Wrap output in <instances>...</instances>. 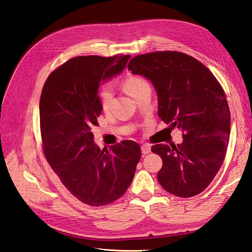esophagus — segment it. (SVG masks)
Instances as JSON below:
<instances>
[{"mask_svg": "<svg viewBox=\"0 0 252 252\" xmlns=\"http://www.w3.org/2000/svg\"><path fill=\"white\" fill-rule=\"evenodd\" d=\"M141 150H142V154H143V155L149 154V152L151 151L150 145H149V144H144V145H142V146H141Z\"/></svg>", "mask_w": 252, "mask_h": 252, "instance_id": "1", "label": "esophagus"}]
</instances>
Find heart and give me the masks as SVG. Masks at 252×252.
Wrapping results in <instances>:
<instances>
[{
    "label": "heart",
    "mask_w": 252,
    "mask_h": 252,
    "mask_svg": "<svg viewBox=\"0 0 252 252\" xmlns=\"http://www.w3.org/2000/svg\"><path fill=\"white\" fill-rule=\"evenodd\" d=\"M121 85L124 88L126 93L134 97L135 100L138 98L145 91L150 90L149 84L146 79L143 78L140 74H127L121 81ZM98 98L104 111H108L111 105L112 100V93L107 87H104L98 93Z\"/></svg>",
    "instance_id": "b5f03b06"
}]
</instances>
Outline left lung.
<instances>
[{
	"mask_svg": "<svg viewBox=\"0 0 252 252\" xmlns=\"http://www.w3.org/2000/svg\"><path fill=\"white\" fill-rule=\"evenodd\" d=\"M127 67L154 84L158 118L184 132L182 144L151 147L163 161L159 185L180 197L201 193L222 166L229 142L230 112L223 87L200 61L179 51L135 56Z\"/></svg>",
	"mask_w": 252,
	"mask_h": 252,
	"instance_id": "obj_1",
	"label": "left lung"
}]
</instances>
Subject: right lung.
<instances>
[{
	"instance_id": "add662e5",
	"label": "right lung",
	"mask_w": 252,
	"mask_h": 252,
	"mask_svg": "<svg viewBox=\"0 0 252 252\" xmlns=\"http://www.w3.org/2000/svg\"><path fill=\"white\" fill-rule=\"evenodd\" d=\"M129 57L72 58L49 74L42 89L44 156L68 191L89 206L120 199L142 156L140 145L130 140L101 149L91 132L102 112L98 85L123 70Z\"/></svg>"
}]
</instances>
